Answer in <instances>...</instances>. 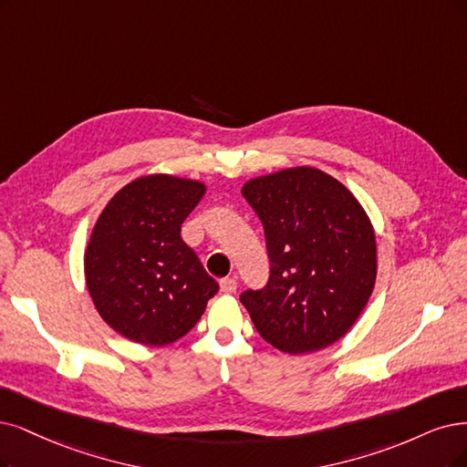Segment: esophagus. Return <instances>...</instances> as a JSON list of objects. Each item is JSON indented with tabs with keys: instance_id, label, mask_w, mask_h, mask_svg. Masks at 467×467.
I'll use <instances>...</instances> for the list:
<instances>
[{
	"instance_id": "1",
	"label": "esophagus",
	"mask_w": 467,
	"mask_h": 467,
	"mask_svg": "<svg viewBox=\"0 0 467 467\" xmlns=\"http://www.w3.org/2000/svg\"><path fill=\"white\" fill-rule=\"evenodd\" d=\"M219 286H221V292H224V295H233V292L236 290V279L224 277V279H221Z\"/></svg>"
}]
</instances>
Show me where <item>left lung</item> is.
<instances>
[{"instance_id":"8db88e82","label":"left lung","mask_w":467,"mask_h":467,"mask_svg":"<svg viewBox=\"0 0 467 467\" xmlns=\"http://www.w3.org/2000/svg\"><path fill=\"white\" fill-rule=\"evenodd\" d=\"M269 255L264 288L240 295L264 340L286 354L331 347L348 333L373 292L377 246L350 190L314 167L244 184Z\"/></svg>"}]
</instances>
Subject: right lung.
I'll list each match as a JSON object with an SVG mask.
<instances>
[{"label": "right lung", "mask_w": 467, "mask_h": 467, "mask_svg": "<svg viewBox=\"0 0 467 467\" xmlns=\"http://www.w3.org/2000/svg\"><path fill=\"white\" fill-rule=\"evenodd\" d=\"M202 182L136 179L111 198L84 255L86 285L109 327L132 342L163 347L184 337L219 285L181 236Z\"/></svg>", "instance_id": "add662e5"}]
</instances>
